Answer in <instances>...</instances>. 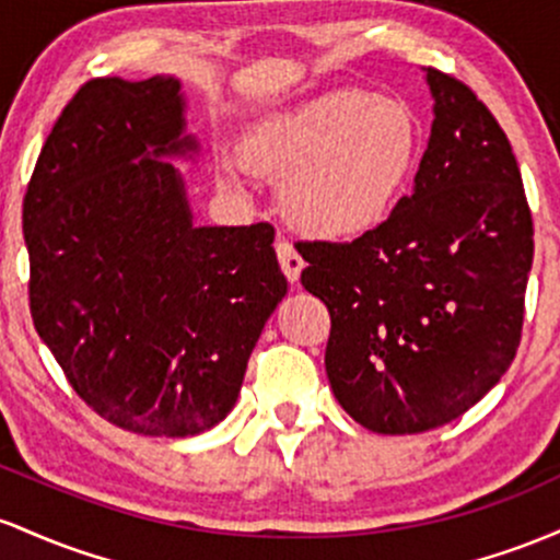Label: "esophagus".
I'll return each mask as SVG.
<instances>
[{"mask_svg": "<svg viewBox=\"0 0 560 560\" xmlns=\"http://www.w3.org/2000/svg\"><path fill=\"white\" fill-rule=\"evenodd\" d=\"M275 250H278V259H280L282 272H285V278L291 282H296L301 269H304V256L299 254V248L293 246L288 237H278V243H275Z\"/></svg>", "mask_w": 560, "mask_h": 560, "instance_id": "esophagus-1", "label": "esophagus"}]
</instances>
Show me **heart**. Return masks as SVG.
Here are the masks:
<instances>
[{"instance_id": "b5f03b06", "label": "heart", "mask_w": 560, "mask_h": 560, "mask_svg": "<svg viewBox=\"0 0 560 560\" xmlns=\"http://www.w3.org/2000/svg\"><path fill=\"white\" fill-rule=\"evenodd\" d=\"M241 159L264 177H288L282 196L301 228L360 235L405 192L420 159V124L401 100L332 90L256 124Z\"/></svg>"}]
</instances>
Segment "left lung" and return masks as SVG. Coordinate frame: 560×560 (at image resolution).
<instances>
[{"instance_id":"left-lung-1","label":"left lung","mask_w":560,"mask_h":560,"mask_svg":"<svg viewBox=\"0 0 560 560\" xmlns=\"http://www.w3.org/2000/svg\"><path fill=\"white\" fill-rule=\"evenodd\" d=\"M429 148L412 196L351 243L299 241L301 285L325 301L338 405L375 433L439 429L516 357L534 256L511 142L468 84L425 71Z\"/></svg>"}]
</instances>
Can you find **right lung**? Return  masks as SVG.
Instances as JSON below:
<instances>
[{
    "mask_svg": "<svg viewBox=\"0 0 560 560\" xmlns=\"http://www.w3.org/2000/svg\"><path fill=\"white\" fill-rule=\"evenodd\" d=\"M179 81L90 79L23 198L36 332L108 423L196 436L232 410L288 291L275 228H196L163 155H185Z\"/></svg>",
    "mask_w": 560,
    "mask_h": 560,
    "instance_id": "add662e5",
    "label": "right lung"
}]
</instances>
